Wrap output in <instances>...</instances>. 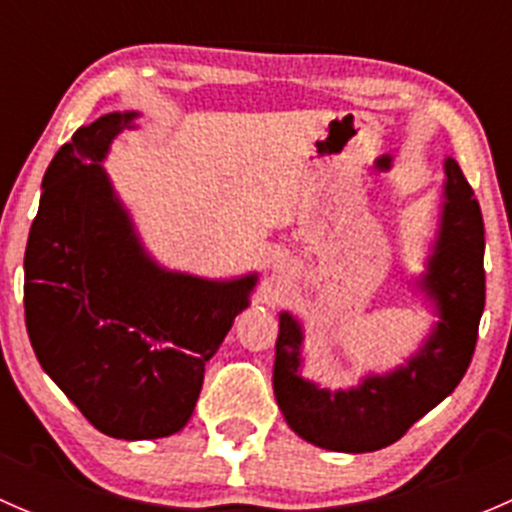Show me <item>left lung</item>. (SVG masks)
Masks as SVG:
<instances>
[{
    "mask_svg": "<svg viewBox=\"0 0 512 512\" xmlns=\"http://www.w3.org/2000/svg\"><path fill=\"white\" fill-rule=\"evenodd\" d=\"M443 170L441 220L416 280L438 322L406 364L364 376L352 389H322L302 376V324L280 312L275 399L289 428L314 446L339 453L391 446L461 384L471 364L485 307L483 215L456 160L446 158Z\"/></svg>",
    "mask_w": 512,
    "mask_h": 512,
    "instance_id": "left-lung-1",
    "label": "left lung"
}]
</instances>
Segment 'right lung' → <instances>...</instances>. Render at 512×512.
I'll use <instances>...</instances> for the list:
<instances>
[{"label": "right lung", "instance_id": "1", "mask_svg": "<svg viewBox=\"0 0 512 512\" xmlns=\"http://www.w3.org/2000/svg\"><path fill=\"white\" fill-rule=\"evenodd\" d=\"M136 111L81 126L41 180L24 252V317L41 369L101 433L148 441L193 416L213 359L257 275L173 272L146 252L103 170Z\"/></svg>", "mask_w": 512, "mask_h": 512}]
</instances>
